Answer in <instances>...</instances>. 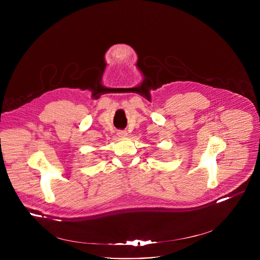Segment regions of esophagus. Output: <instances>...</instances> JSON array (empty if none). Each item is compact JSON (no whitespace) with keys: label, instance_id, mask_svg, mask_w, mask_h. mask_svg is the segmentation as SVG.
<instances>
[{"label":"esophagus","instance_id":"obj_1","mask_svg":"<svg viewBox=\"0 0 260 260\" xmlns=\"http://www.w3.org/2000/svg\"><path fill=\"white\" fill-rule=\"evenodd\" d=\"M118 137L119 138H125L126 136H127V133L126 132H124V131H122V132H118Z\"/></svg>","mask_w":260,"mask_h":260}]
</instances>
